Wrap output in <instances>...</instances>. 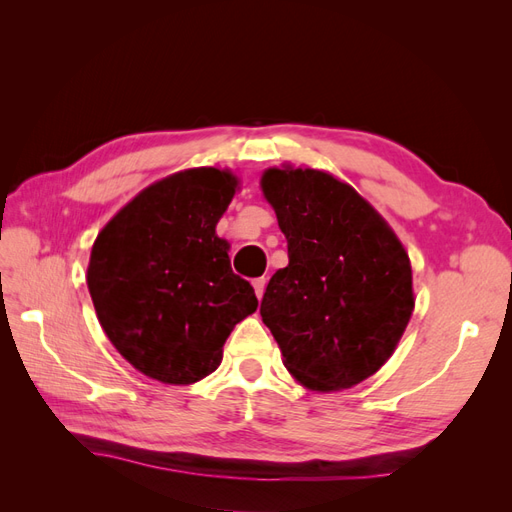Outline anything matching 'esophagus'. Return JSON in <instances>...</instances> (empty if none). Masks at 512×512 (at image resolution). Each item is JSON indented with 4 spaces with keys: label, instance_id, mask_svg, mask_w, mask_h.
<instances>
[{
    "label": "esophagus",
    "instance_id": "1",
    "mask_svg": "<svg viewBox=\"0 0 512 512\" xmlns=\"http://www.w3.org/2000/svg\"><path fill=\"white\" fill-rule=\"evenodd\" d=\"M252 286H254V290H256V297H258V301H260V299H262V294H265L267 280H265V277H258V280H254V282H252Z\"/></svg>",
    "mask_w": 512,
    "mask_h": 512
}]
</instances>
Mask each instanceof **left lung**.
<instances>
[{
  "instance_id": "8db88e82",
  "label": "left lung",
  "mask_w": 512,
  "mask_h": 512,
  "mask_svg": "<svg viewBox=\"0 0 512 512\" xmlns=\"http://www.w3.org/2000/svg\"><path fill=\"white\" fill-rule=\"evenodd\" d=\"M260 185L288 241L262 322L303 386L350 389L389 361L408 327L410 258L382 215L329 173L269 168Z\"/></svg>"
}]
</instances>
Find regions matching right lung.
Returning a JSON list of instances; mask_svg holds the SVG:
<instances>
[{
  "mask_svg": "<svg viewBox=\"0 0 512 512\" xmlns=\"http://www.w3.org/2000/svg\"><path fill=\"white\" fill-rule=\"evenodd\" d=\"M237 177L190 168L149 185L98 235L87 286L117 352L145 376L192 384L222 363L235 324L256 312L215 224Z\"/></svg>",
  "mask_w": 512,
  "mask_h": 512,
  "instance_id": "1",
  "label": "right lung"
}]
</instances>
